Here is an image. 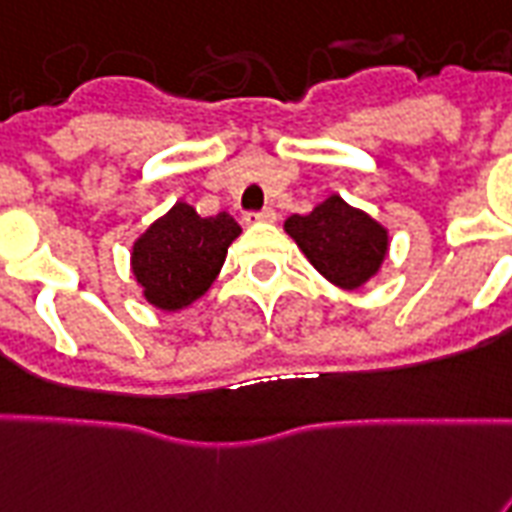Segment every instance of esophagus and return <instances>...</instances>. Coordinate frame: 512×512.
<instances>
[{
    "mask_svg": "<svg viewBox=\"0 0 512 512\" xmlns=\"http://www.w3.org/2000/svg\"><path fill=\"white\" fill-rule=\"evenodd\" d=\"M275 219H277V213L272 211V208H264V211L245 213V221H248V224H259V221H275Z\"/></svg>",
    "mask_w": 512,
    "mask_h": 512,
    "instance_id": "esophagus-1",
    "label": "esophagus"
}]
</instances>
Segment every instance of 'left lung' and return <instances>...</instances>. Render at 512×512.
I'll return each instance as SVG.
<instances>
[{
	"label": "left lung",
	"mask_w": 512,
	"mask_h": 512,
	"mask_svg": "<svg viewBox=\"0 0 512 512\" xmlns=\"http://www.w3.org/2000/svg\"><path fill=\"white\" fill-rule=\"evenodd\" d=\"M285 232L320 275L347 291L374 277L387 253V229L339 194H331L307 216H291Z\"/></svg>",
	"instance_id": "obj_1"
}]
</instances>
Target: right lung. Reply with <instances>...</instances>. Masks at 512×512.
I'll use <instances>...</instances> for the list:
<instances>
[{
    "label": "right lung",
    "mask_w": 512,
    "mask_h": 512,
    "mask_svg": "<svg viewBox=\"0 0 512 512\" xmlns=\"http://www.w3.org/2000/svg\"><path fill=\"white\" fill-rule=\"evenodd\" d=\"M237 235L240 224L229 213L202 219L176 202L133 245V275L154 307L184 310L211 288Z\"/></svg>",
    "instance_id": "1"
}]
</instances>
